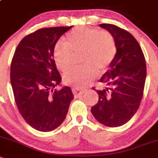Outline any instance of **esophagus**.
<instances>
[{"label": "esophagus", "instance_id": "esophagus-1", "mask_svg": "<svg viewBox=\"0 0 158 158\" xmlns=\"http://www.w3.org/2000/svg\"><path fill=\"white\" fill-rule=\"evenodd\" d=\"M72 92H73V95H82V94H84V92H85V90L78 89V88H73V89H72Z\"/></svg>", "mask_w": 158, "mask_h": 158}]
</instances>
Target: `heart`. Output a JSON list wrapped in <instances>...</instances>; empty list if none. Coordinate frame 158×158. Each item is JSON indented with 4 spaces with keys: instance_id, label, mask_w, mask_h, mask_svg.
Here are the masks:
<instances>
[{
    "instance_id": "1",
    "label": "heart",
    "mask_w": 158,
    "mask_h": 158,
    "mask_svg": "<svg viewBox=\"0 0 158 158\" xmlns=\"http://www.w3.org/2000/svg\"><path fill=\"white\" fill-rule=\"evenodd\" d=\"M82 52L81 61L86 65L72 69L63 76L68 85L83 88L89 85L114 61L117 53L115 39L108 31L90 27H79L69 32L66 40H58L53 50V57L58 69L66 71L72 64L73 53Z\"/></svg>"
}]
</instances>
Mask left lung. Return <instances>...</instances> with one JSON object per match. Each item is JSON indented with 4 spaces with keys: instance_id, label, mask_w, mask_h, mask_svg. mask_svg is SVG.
<instances>
[{
    "instance_id": "1",
    "label": "left lung",
    "mask_w": 158,
    "mask_h": 158,
    "mask_svg": "<svg viewBox=\"0 0 158 158\" xmlns=\"http://www.w3.org/2000/svg\"><path fill=\"white\" fill-rule=\"evenodd\" d=\"M99 27L114 37L117 53L99 80L109 87L97 91L99 101L91 111L101 124L119 127L126 124L139 107L147 76L145 58L138 41L129 32L113 24H99Z\"/></svg>"
}]
</instances>
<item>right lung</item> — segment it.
I'll return each instance as SVG.
<instances>
[{"instance_id": "add662e5", "label": "right lung", "mask_w": 158, "mask_h": 158, "mask_svg": "<svg viewBox=\"0 0 158 158\" xmlns=\"http://www.w3.org/2000/svg\"><path fill=\"white\" fill-rule=\"evenodd\" d=\"M71 27L42 28L20 41L11 63V84L20 114L40 131L56 129L66 118L73 99L70 88L55 89L62 78L53 50L60 37Z\"/></svg>"}]
</instances>
